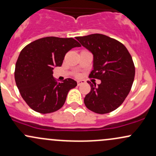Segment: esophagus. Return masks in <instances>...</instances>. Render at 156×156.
Returning a JSON list of instances; mask_svg holds the SVG:
<instances>
[{"mask_svg":"<svg viewBox=\"0 0 156 156\" xmlns=\"http://www.w3.org/2000/svg\"><path fill=\"white\" fill-rule=\"evenodd\" d=\"M85 83L84 80H79V81H77V83H78V86H80V85L83 84V83Z\"/></svg>","mask_w":156,"mask_h":156,"instance_id":"34e87169","label":"esophagus"}]
</instances>
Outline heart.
<instances>
[{
  "label": "heart",
  "mask_w": 156,
  "mask_h": 156,
  "mask_svg": "<svg viewBox=\"0 0 156 156\" xmlns=\"http://www.w3.org/2000/svg\"><path fill=\"white\" fill-rule=\"evenodd\" d=\"M76 75V76H77V77H78V76H80V74H78V73H77V74H76V75Z\"/></svg>",
  "instance_id": "b5f03b06"
}]
</instances>
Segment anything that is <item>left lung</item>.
Listing matches in <instances>:
<instances>
[{
  "instance_id": "8db88e82",
  "label": "left lung",
  "mask_w": 156,
  "mask_h": 156,
  "mask_svg": "<svg viewBox=\"0 0 156 156\" xmlns=\"http://www.w3.org/2000/svg\"><path fill=\"white\" fill-rule=\"evenodd\" d=\"M81 45L93 54V69L90 78L101 83L88 81L91 90L84 98V104L95 113L112 112L124 101L131 90L135 77V65L125 46L102 34L77 37Z\"/></svg>"
}]
</instances>
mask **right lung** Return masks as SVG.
I'll use <instances>...</instances> for the list:
<instances>
[{
  "label": "right lung",
  "mask_w": 156,
  "mask_h": 156,
  "mask_svg": "<svg viewBox=\"0 0 156 156\" xmlns=\"http://www.w3.org/2000/svg\"><path fill=\"white\" fill-rule=\"evenodd\" d=\"M77 47L81 44L73 37H46L22 49L15 64V80L31 109L46 114L64 106L68 92L77 86V82L66 78L58 83L52 76V69L61 66L66 52Z\"/></svg>",
  "instance_id": "right-lung-1"
}]
</instances>
